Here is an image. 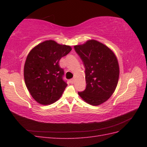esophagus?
<instances>
[{"label":"esophagus","instance_id":"34e87169","mask_svg":"<svg viewBox=\"0 0 147 147\" xmlns=\"http://www.w3.org/2000/svg\"><path fill=\"white\" fill-rule=\"evenodd\" d=\"M74 82H75V80H74V78H72V79H70V83L73 84V83H74Z\"/></svg>","mask_w":147,"mask_h":147}]
</instances>
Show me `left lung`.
Listing matches in <instances>:
<instances>
[{"instance_id":"obj_1","label":"left lung","mask_w":147,"mask_h":147,"mask_svg":"<svg viewBox=\"0 0 147 147\" xmlns=\"http://www.w3.org/2000/svg\"><path fill=\"white\" fill-rule=\"evenodd\" d=\"M85 68V90L78 95L86 103L97 106L111 97L116 89L119 75L117 56L108 47L96 40L75 45Z\"/></svg>"}]
</instances>
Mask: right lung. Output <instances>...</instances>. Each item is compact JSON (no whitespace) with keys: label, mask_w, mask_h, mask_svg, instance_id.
<instances>
[{"label":"right lung","mask_w":147,"mask_h":147,"mask_svg":"<svg viewBox=\"0 0 147 147\" xmlns=\"http://www.w3.org/2000/svg\"><path fill=\"white\" fill-rule=\"evenodd\" d=\"M72 50L70 46L49 40L30 51L24 67V78L30 95L38 103L49 105L61 97L67 84L59 65L62 57Z\"/></svg>","instance_id":"1"}]
</instances>
